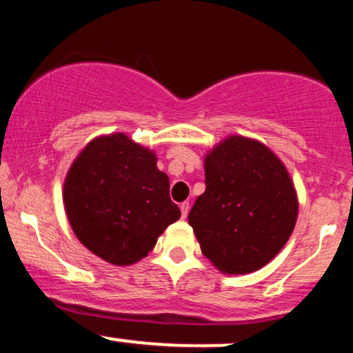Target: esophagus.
Masks as SVG:
<instances>
[{
  "label": "esophagus",
  "instance_id": "esophagus-1",
  "mask_svg": "<svg viewBox=\"0 0 353 353\" xmlns=\"http://www.w3.org/2000/svg\"><path fill=\"white\" fill-rule=\"evenodd\" d=\"M189 202H182L181 204V214H182V219H185L188 217V214H189Z\"/></svg>",
  "mask_w": 353,
  "mask_h": 353
}]
</instances>
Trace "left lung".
<instances>
[{
    "mask_svg": "<svg viewBox=\"0 0 353 353\" xmlns=\"http://www.w3.org/2000/svg\"><path fill=\"white\" fill-rule=\"evenodd\" d=\"M205 192L189 224L205 257L225 274L272 261L297 221V196L279 157L257 141L230 136L205 157Z\"/></svg>",
    "mask_w": 353,
    "mask_h": 353,
    "instance_id": "1",
    "label": "left lung"
}]
</instances>
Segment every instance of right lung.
<instances>
[{
	"label": "right lung",
	"mask_w": 353,
	"mask_h": 353,
	"mask_svg": "<svg viewBox=\"0 0 353 353\" xmlns=\"http://www.w3.org/2000/svg\"><path fill=\"white\" fill-rule=\"evenodd\" d=\"M149 149L125 134L91 141L64 181V205L78 239L116 265L145 257L157 237L181 217L169 197V177Z\"/></svg>",
	"instance_id": "obj_1"
}]
</instances>
